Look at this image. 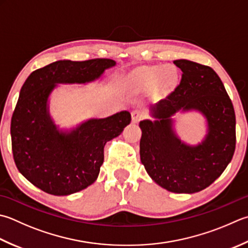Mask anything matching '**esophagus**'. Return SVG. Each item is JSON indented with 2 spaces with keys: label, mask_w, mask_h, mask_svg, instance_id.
<instances>
[{
  "label": "esophagus",
  "mask_w": 248,
  "mask_h": 248,
  "mask_svg": "<svg viewBox=\"0 0 248 248\" xmlns=\"http://www.w3.org/2000/svg\"><path fill=\"white\" fill-rule=\"evenodd\" d=\"M143 118H145V114L142 113V111L140 110H133L132 111V121L135 123H139L140 120H142Z\"/></svg>",
  "instance_id": "34e87169"
}]
</instances>
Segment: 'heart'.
I'll return each mask as SVG.
<instances>
[{
	"label": "heart",
	"mask_w": 248,
	"mask_h": 248,
	"mask_svg": "<svg viewBox=\"0 0 248 248\" xmlns=\"http://www.w3.org/2000/svg\"><path fill=\"white\" fill-rule=\"evenodd\" d=\"M177 73L172 66H144L132 71L127 82L135 89H149L156 85L159 91H168L175 84Z\"/></svg>",
	"instance_id": "obj_1"
}]
</instances>
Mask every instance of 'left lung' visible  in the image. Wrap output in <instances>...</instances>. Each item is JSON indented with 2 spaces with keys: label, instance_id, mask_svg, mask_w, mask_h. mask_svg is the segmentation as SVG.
<instances>
[{
  "label": "left lung",
  "instance_id": "left-lung-1",
  "mask_svg": "<svg viewBox=\"0 0 248 248\" xmlns=\"http://www.w3.org/2000/svg\"><path fill=\"white\" fill-rule=\"evenodd\" d=\"M179 85L150 108L155 121L140 123V161L159 186L175 193H195L214 183L235 150V114L219 76L212 67L185 59ZM198 110L208 123V134L196 147L182 142L172 128L178 111Z\"/></svg>",
  "mask_w": 248,
  "mask_h": 248
}]
</instances>
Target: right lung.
Masks as SVG:
<instances>
[{
	"label": "right lung",
	"instance_id": "1",
	"mask_svg": "<svg viewBox=\"0 0 248 248\" xmlns=\"http://www.w3.org/2000/svg\"><path fill=\"white\" fill-rule=\"evenodd\" d=\"M115 64L111 59L60 60L32 72L24 81L12 117V149L19 172L41 190L69 196L93 184L106 142L131 123V114L123 110L64 132L53 124L48 109L57 84L93 81Z\"/></svg>",
	"mask_w": 248,
	"mask_h": 248
}]
</instances>
